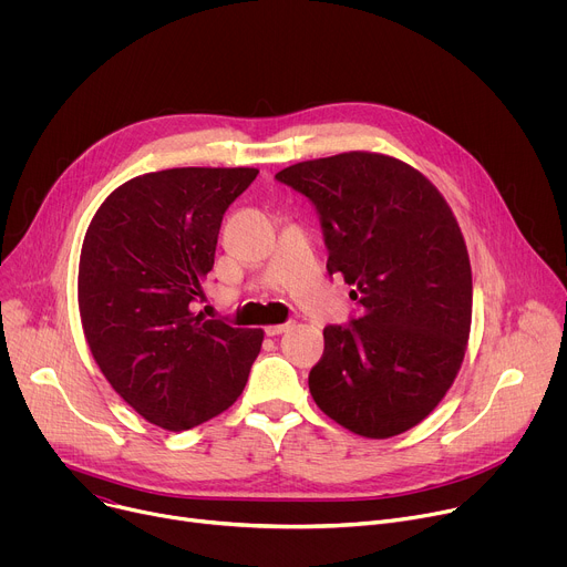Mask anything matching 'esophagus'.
<instances>
[{
  "label": "esophagus",
  "instance_id": "1",
  "mask_svg": "<svg viewBox=\"0 0 567 567\" xmlns=\"http://www.w3.org/2000/svg\"><path fill=\"white\" fill-rule=\"evenodd\" d=\"M293 328V320H287V322H280V326H267L265 328V334L267 337H280L285 332H289Z\"/></svg>",
  "mask_w": 567,
  "mask_h": 567
}]
</instances>
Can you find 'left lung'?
I'll use <instances>...</instances> for the list:
<instances>
[{"label":"left lung","mask_w":567,"mask_h":567,"mask_svg":"<svg viewBox=\"0 0 567 567\" xmlns=\"http://www.w3.org/2000/svg\"><path fill=\"white\" fill-rule=\"evenodd\" d=\"M276 179L316 206L328 271L363 309L322 330L316 406L372 440L417 426L453 385L471 332V262L453 210L420 171L377 152L302 161Z\"/></svg>","instance_id":"left-lung-1"}]
</instances>
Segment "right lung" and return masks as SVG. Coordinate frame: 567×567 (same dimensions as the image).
I'll use <instances>...</instances> for the list:
<instances>
[{
  "instance_id": "right-lung-1",
  "label": "right lung",
  "mask_w": 567,
  "mask_h": 567,
  "mask_svg": "<svg viewBox=\"0 0 567 567\" xmlns=\"http://www.w3.org/2000/svg\"><path fill=\"white\" fill-rule=\"evenodd\" d=\"M256 168H173L118 186L80 251L78 307L112 388L150 424L188 431L233 406L265 332L193 311L226 208Z\"/></svg>"
}]
</instances>
